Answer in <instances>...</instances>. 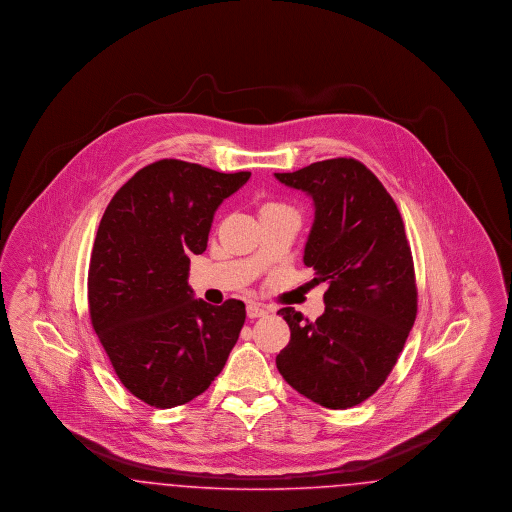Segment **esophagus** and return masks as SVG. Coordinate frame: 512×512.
<instances>
[{"label":"esophagus","mask_w":512,"mask_h":512,"mask_svg":"<svg viewBox=\"0 0 512 512\" xmlns=\"http://www.w3.org/2000/svg\"><path fill=\"white\" fill-rule=\"evenodd\" d=\"M267 315V311L261 307V305H255V303H251V305H247V317L249 318H259L265 317Z\"/></svg>","instance_id":"esophagus-1"}]
</instances>
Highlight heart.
Segmentation results:
<instances>
[{
	"mask_svg": "<svg viewBox=\"0 0 512 512\" xmlns=\"http://www.w3.org/2000/svg\"><path fill=\"white\" fill-rule=\"evenodd\" d=\"M268 205H272V203H268ZM265 207H267V205H265Z\"/></svg>",
	"mask_w": 512,
	"mask_h": 512,
	"instance_id": "1",
	"label": "heart"
}]
</instances>
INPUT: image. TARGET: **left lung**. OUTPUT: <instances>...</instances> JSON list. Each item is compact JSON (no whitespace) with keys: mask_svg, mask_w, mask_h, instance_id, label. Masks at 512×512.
I'll return each mask as SVG.
<instances>
[{"mask_svg":"<svg viewBox=\"0 0 512 512\" xmlns=\"http://www.w3.org/2000/svg\"><path fill=\"white\" fill-rule=\"evenodd\" d=\"M282 184L313 197L303 263L328 284L315 322L278 311L290 343L276 357L284 380L326 409H349L378 390L413 328L416 282L403 219L382 182L357 159H326Z\"/></svg>","mask_w":512,"mask_h":512,"instance_id":"obj_1","label":"left lung"}]
</instances>
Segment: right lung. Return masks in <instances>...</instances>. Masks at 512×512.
I'll return each mask as SVG.
<instances>
[{
  "label": "right lung",
  "mask_w": 512,
  "mask_h": 512,
  "mask_svg": "<svg viewBox=\"0 0 512 512\" xmlns=\"http://www.w3.org/2000/svg\"><path fill=\"white\" fill-rule=\"evenodd\" d=\"M249 176L161 159L136 172L101 217L88 270L92 326L122 386L155 409L201 395L238 341L244 303L194 299L188 274L215 211Z\"/></svg>",
  "instance_id": "obj_1"
}]
</instances>
